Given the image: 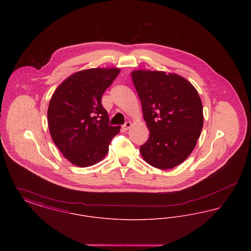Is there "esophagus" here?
I'll use <instances>...</instances> for the list:
<instances>
[{
  "label": "esophagus",
  "mask_w": 251,
  "mask_h": 251,
  "mask_svg": "<svg viewBox=\"0 0 251 251\" xmlns=\"http://www.w3.org/2000/svg\"><path fill=\"white\" fill-rule=\"evenodd\" d=\"M131 122H130V121H127L123 126H122V128H123V130L124 131H128L130 128H131Z\"/></svg>",
  "instance_id": "1"
}]
</instances>
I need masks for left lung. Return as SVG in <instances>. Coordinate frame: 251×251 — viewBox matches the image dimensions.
Segmentation results:
<instances>
[{
    "instance_id": "left-lung-1",
    "label": "left lung",
    "mask_w": 251,
    "mask_h": 251,
    "mask_svg": "<svg viewBox=\"0 0 251 251\" xmlns=\"http://www.w3.org/2000/svg\"><path fill=\"white\" fill-rule=\"evenodd\" d=\"M131 74L150 130L141 155L159 169L179 166L191 154L202 130V102L197 89L176 73L138 70Z\"/></svg>"
}]
</instances>
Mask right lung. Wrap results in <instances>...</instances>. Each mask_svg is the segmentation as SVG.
Instances as JSON below:
<instances>
[{
    "label": "right lung",
    "instance_id": "obj_1",
    "mask_svg": "<svg viewBox=\"0 0 251 251\" xmlns=\"http://www.w3.org/2000/svg\"><path fill=\"white\" fill-rule=\"evenodd\" d=\"M120 72L118 68L88 69L62 82L50 100L48 125L61 153L72 165L93 166L100 162L120 126H110L101 98Z\"/></svg>",
    "mask_w": 251,
    "mask_h": 251
}]
</instances>
